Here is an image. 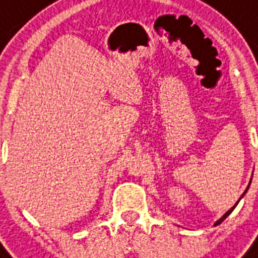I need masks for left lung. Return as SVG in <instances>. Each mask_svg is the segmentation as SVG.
<instances>
[{"label":"left lung","instance_id":"8db88e82","mask_svg":"<svg viewBox=\"0 0 258 258\" xmlns=\"http://www.w3.org/2000/svg\"><path fill=\"white\" fill-rule=\"evenodd\" d=\"M249 184H250V183H249ZM249 184H248V187H246V190H245V191H244V194H242V196H241V198H242V197H244V196H245V192L248 191V188H249ZM241 198H240V200H241ZM240 200L237 201V204H238V202H240ZM237 204H236V205H234V206H233V208H232V209H229L228 212L225 213L224 216L221 217L220 220H218V221H216V224H214V226H217V225H220V224H221V222H222V221H224V220H225V218H226V217H228V216H229V214H230V213H232V212H233V210H234V208H236V206H237Z\"/></svg>","mask_w":258,"mask_h":258}]
</instances>
